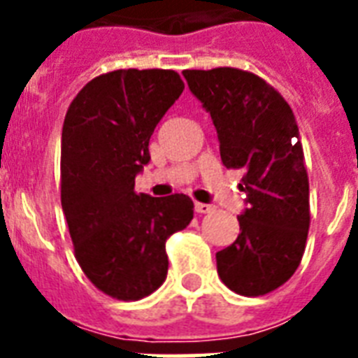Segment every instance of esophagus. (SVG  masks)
<instances>
[{
  "label": "esophagus",
  "mask_w": 358,
  "mask_h": 358,
  "mask_svg": "<svg viewBox=\"0 0 358 358\" xmlns=\"http://www.w3.org/2000/svg\"><path fill=\"white\" fill-rule=\"evenodd\" d=\"M195 212L196 213H210L213 212L212 204H204V202H195Z\"/></svg>",
  "instance_id": "esophagus-1"
}]
</instances>
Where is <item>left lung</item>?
<instances>
[{
  "label": "left lung",
  "instance_id": "left-lung-1",
  "mask_svg": "<svg viewBox=\"0 0 358 358\" xmlns=\"http://www.w3.org/2000/svg\"><path fill=\"white\" fill-rule=\"evenodd\" d=\"M184 78L212 117L223 165L243 171L247 208L234 243L215 255L219 277L239 295L269 294L299 267L310 227L308 174L294 111L245 70H184ZM294 136L298 143L292 145Z\"/></svg>",
  "mask_w": 358,
  "mask_h": 358
}]
</instances>
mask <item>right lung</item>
<instances>
[{
	"mask_svg": "<svg viewBox=\"0 0 358 358\" xmlns=\"http://www.w3.org/2000/svg\"><path fill=\"white\" fill-rule=\"evenodd\" d=\"M182 91L174 70H115L89 81L64 117V217L83 273L115 299H143L165 282V241L193 219L187 195L135 193L150 135Z\"/></svg>",
	"mask_w": 358,
	"mask_h": 358,
	"instance_id": "obj_1",
	"label": "right lung"
}]
</instances>
